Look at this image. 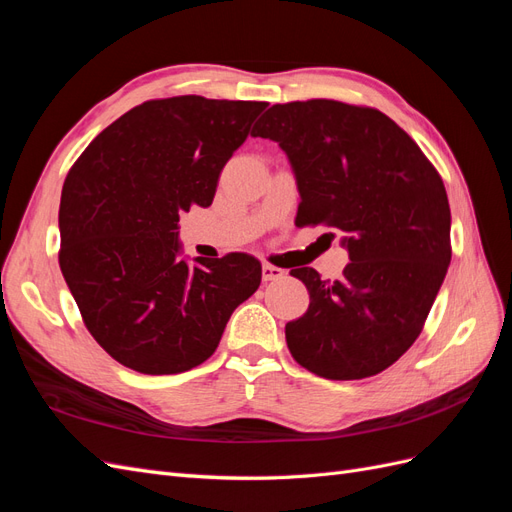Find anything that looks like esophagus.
I'll use <instances>...</instances> for the list:
<instances>
[{
	"label": "esophagus",
	"instance_id": "esophagus-1",
	"mask_svg": "<svg viewBox=\"0 0 512 512\" xmlns=\"http://www.w3.org/2000/svg\"><path fill=\"white\" fill-rule=\"evenodd\" d=\"M284 269L280 267H273V265H262V280L265 282H273V280H280V277H284Z\"/></svg>",
	"mask_w": 512,
	"mask_h": 512
}]
</instances>
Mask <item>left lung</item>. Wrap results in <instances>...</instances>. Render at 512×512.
I'll use <instances>...</instances> for the list:
<instances>
[{
	"label": "left lung",
	"instance_id": "obj_1",
	"mask_svg": "<svg viewBox=\"0 0 512 512\" xmlns=\"http://www.w3.org/2000/svg\"><path fill=\"white\" fill-rule=\"evenodd\" d=\"M254 136L280 143L292 164L301 194L294 224L342 232L350 256L335 282L312 267L290 271L309 292L307 312L286 324L290 354L327 380L380 374L421 335L451 262L440 173L371 106L273 104Z\"/></svg>",
	"mask_w": 512,
	"mask_h": 512
}]
</instances>
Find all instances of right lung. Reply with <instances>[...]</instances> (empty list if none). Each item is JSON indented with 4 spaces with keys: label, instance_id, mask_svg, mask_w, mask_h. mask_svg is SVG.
<instances>
[{
    "label": "right lung",
    "instance_id": "1",
    "mask_svg": "<svg viewBox=\"0 0 512 512\" xmlns=\"http://www.w3.org/2000/svg\"><path fill=\"white\" fill-rule=\"evenodd\" d=\"M267 102L147 100L102 130L61 190L59 267L87 331L138 374H181L218 348L260 286L241 252L179 258V213L209 207Z\"/></svg>",
    "mask_w": 512,
    "mask_h": 512
}]
</instances>
